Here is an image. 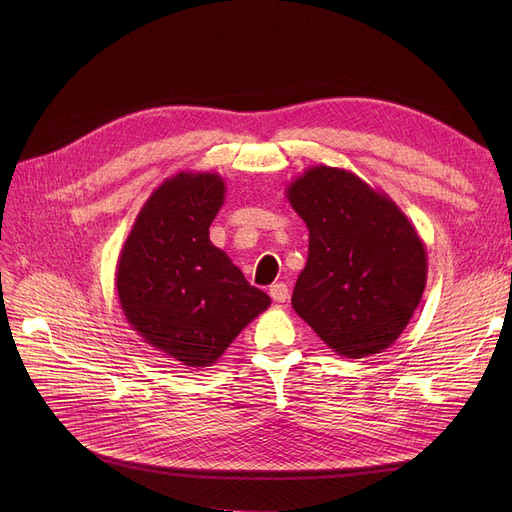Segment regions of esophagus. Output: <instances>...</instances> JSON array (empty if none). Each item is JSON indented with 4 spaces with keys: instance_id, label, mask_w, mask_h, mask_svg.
<instances>
[{
    "instance_id": "1",
    "label": "esophagus",
    "mask_w": 512,
    "mask_h": 512,
    "mask_svg": "<svg viewBox=\"0 0 512 512\" xmlns=\"http://www.w3.org/2000/svg\"><path fill=\"white\" fill-rule=\"evenodd\" d=\"M270 297L276 301V303H284L288 299V286L284 282H278V284H272L270 286Z\"/></svg>"
}]
</instances>
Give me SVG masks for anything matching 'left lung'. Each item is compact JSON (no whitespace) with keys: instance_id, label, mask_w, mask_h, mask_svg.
Wrapping results in <instances>:
<instances>
[{"instance_id":"left-lung-1","label":"left lung","mask_w":512,"mask_h":512,"mask_svg":"<svg viewBox=\"0 0 512 512\" xmlns=\"http://www.w3.org/2000/svg\"><path fill=\"white\" fill-rule=\"evenodd\" d=\"M286 197L309 228L292 309L340 357L382 353L407 328L427 282L413 222L380 188L324 164L294 178Z\"/></svg>"}]
</instances>
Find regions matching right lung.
<instances>
[{
	"label": "right lung",
	"instance_id": "right-lung-1",
	"mask_svg": "<svg viewBox=\"0 0 512 512\" xmlns=\"http://www.w3.org/2000/svg\"><path fill=\"white\" fill-rule=\"evenodd\" d=\"M224 195L215 172L166 178L139 211L116 265L130 328L184 367L213 365L272 303L209 240Z\"/></svg>",
	"mask_w": 512,
	"mask_h": 512
}]
</instances>
